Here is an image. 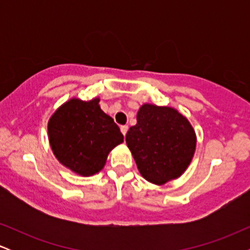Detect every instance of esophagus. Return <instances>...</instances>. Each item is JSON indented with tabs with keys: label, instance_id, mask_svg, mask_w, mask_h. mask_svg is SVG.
I'll use <instances>...</instances> for the list:
<instances>
[{
	"label": "esophagus",
	"instance_id": "esophagus-1",
	"mask_svg": "<svg viewBox=\"0 0 250 250\" xmlns=\"http://www.w3.org/2000/svg\"><path fill=\"white\" fill-rule=\"evenodd\" d=\"M121 131H122V134L125 136V134H127V131H128V125H121Z\"/></svg>",
	"mask_w": 250,
	"mask_h": 250
}]
</instances>
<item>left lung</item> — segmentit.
<instances>
[{"instance_id": "left-lung-1", "label": "left lung", "mask_w": 250, "mask_h": 250, "mask_svg": "<svg viewBox=\"0 0 250 250\" xmlns=\"http://www.w3.org/2000/svg\"><path fill=\"white\" fill-rule=\"evenodd\" d=\"M125 142L140 174L161 186L180 177L193 160L196 134L187 117L171 107L145 103Z\"/></svg>"}]
</instances>
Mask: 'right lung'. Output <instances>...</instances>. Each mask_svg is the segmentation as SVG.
I'll return each mask as SVG.
<instances>
[{
    "instance_id": "1",
    "label": "right lung",
    "mask_w": 250,
    "mask_h": 250,
    "mask_svg": "<svg viewBox=\"0 0 250 250\" xmlns=\"http://www.w3.org/2000/svg\"><path fill=\"white\" fill-rule=\"evenodd\" d=\"M100 99L63 103L48 122L49 143L64 167L81 176H91L104 167L108 154L123 142L119 125L102 110Z\"/></svg>"
}]
</instances>
